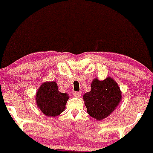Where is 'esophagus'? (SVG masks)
Here are the masks:
<instances>
[{"label":"esophagus","mask_w":153,"mask_h":153,"mask_svg":"<svg viewBox=\"0 0 153 153\" xmlns=\"http://www.w3.org/2000/svg\"><path fill=\"white\" fill-rule=\"evenodd\" d=\"M73 96H75V97H80L81 94H80V92H76V91H75V92H73Z\"/></svg>","instance_id":"1"}]
</instances>
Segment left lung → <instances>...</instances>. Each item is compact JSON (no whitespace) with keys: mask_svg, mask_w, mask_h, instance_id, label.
<instances>
[{"mask_svg":"<svg viewBox=\"0 0 153 153\" xmlns=\"http://www.w3.org/2000/svg\"><path fill=\"white\" fill-rule=\"evenodd\" d=\"M87 112L93 118L102 120L117 108L122 99L119 85L111 78L103 80L94 79L90 92L83 96Z\"/></svg>","mask_w":153,"mask_h":153,"instance_id":"left-lung-1","label":"left lung"}]
</instances>
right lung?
Masks as SVG:
<instances>
[{"mask_svg":"<svg viewBox=\"0 0 153 153\" xmlns=\"http://www.w3.org/2000/svg\"><path fill=\"white\" fill-rule=\"evenodd\" d=\"M69 96L58 91L56 82H46L37 91L36 101L39 109L47 117H56L65 108Z\"/></svg>","mask_w":153,"mask_h":153,"instance_id":"1","label":"right lung"}]
</instances>
